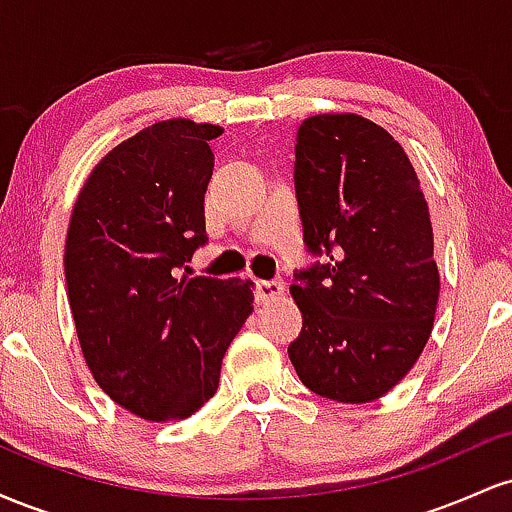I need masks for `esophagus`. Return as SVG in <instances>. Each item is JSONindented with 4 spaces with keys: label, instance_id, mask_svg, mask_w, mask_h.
I'll use <instances>...</instances> for the list:
<instances>
[{
    "label": "esophagus",
    "instance_id": "obj_1",
    "mask_svg": "<svg viewBox=\"0 0 512 512\" xmlns=\"http://www.w3.org/2000/svg\"><path fill=\"white\" fill-rule=\"evenodd\" d=\"M257 301L260 303H269L276 301V298L284 296V281L272 279V281H257Z\"/></svg>",
    "mask_w": 512,
    "mask_h": 512
}]
</instances>
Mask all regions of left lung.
<instances>
[{
    "mask_svg": "<svg viewBox=\"0 0 512 512\" xmlns=\"http://www.w3.org/2000/svg\"><path fill=\"white\" fill-rule=\"evenodd\" d=\"M303 238L325 264L293 274L303 315L289 358L315 395L375 402L419 361L440 274L428 202L402 144L356 113L303 120L296 137Z\"/></svg>",
    "mask_w": 512,
    "mask_h": 512,
    "instance_id": "1",
    "label": "left lung"
}]
</instances>
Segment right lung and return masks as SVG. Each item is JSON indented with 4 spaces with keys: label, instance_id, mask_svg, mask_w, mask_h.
I'll return each mask as SVG.
<instances>
[{
    "label": "right lung",
    "instance_id": "right-lung-1",
    "mask_svg": "<svg viewBox=\"0 0 512 512\" xmlns=\"http://www.w3.org/2000/svg\"><path fill=\"white\" fill-rule=\"evenodd\" d=\"M223 129L161 120L108 151L76 195L64 245L81 354L115 404L182 421L214 397L221 361L252 315L250 279L180 276L204 231Z\"/></svg>",
    "mask_w": 512,
    "mask_h": 512
}]
</instances>
